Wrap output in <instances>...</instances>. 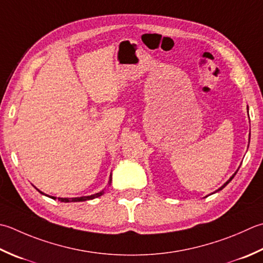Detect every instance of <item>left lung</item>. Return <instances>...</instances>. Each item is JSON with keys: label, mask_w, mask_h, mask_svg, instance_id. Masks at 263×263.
Instances as JSON below:
<instances>
[{"label": "left lung", "mask_w": 263, "mask_h": 263, "mask_svg": "<svg viewBox=\"0 0 263 263\" xmlns=\"http://www.w3.org/2000/svg\"><path fill=\"white\" fill-rule=\"evenodd\" d=\"M237 171H238V170H237ZM237 171H236V172H235V173H234V174H233V176H231V177H230V179H229V180H228V181H227V182H226V183H224V184H223V186H222V187H220V188H219V189H218V190H217V192H219V190H221V189H223V188H224V187H226V186H227V184H228V183H229V182H230V181H231V180H233V178H234V177H235V176H236V173H237Z\"/></svg>", "instance_id": "obj_1"}]
</instances>
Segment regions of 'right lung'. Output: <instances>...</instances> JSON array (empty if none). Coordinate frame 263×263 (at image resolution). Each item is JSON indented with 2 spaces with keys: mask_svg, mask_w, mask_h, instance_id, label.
<instances>
[{
  "mask_svg": "<svg viewBox=\"0 0 263 263\" xmlns=\"http://www.w3.org/2000/svg\"><path fill=\"white\" fill-rule=\"evenodd\" d=\"M110 178H111V176H110ZM110 181H111V179H109V184H110ZM39 190V189H37ZM39 192L41 193V194H43L42 192H41V190H39ZM104 194V190H102V192H100V193H97V194H95V195H91V196H83V197H75V198H61V197H58V200H60V202H65V203H69V202H84V200H90V199H93V198H97V197H99V196H101V195ZM43 195H45V194H43ZM45 196H48V195H45ZM50 198H52V199H55L57 197H53V196H49Z\"/></svg>",
  "mask_w": 263,
  "mask_h": 263,
  "instance_id": "right-lung-1",
  "label": "right lung"
}]
</instances>
